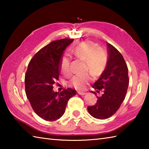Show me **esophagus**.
<instances>
[{
	"instance_id": "1",
	"label": "esophagus",
	"mask_w": 149,
	"mask_h": 149,
	"mask_svg": "<svg viewBox=\"0 0 149 149\" xmlns=\"http://www.w3.org/2000/svg\"><path fill=\"white\" fill-rule=\"evenodd\" d=\"M78 93L80 95H86V93L84 92V91H78Z\"/></svg>"
}]
</instances>
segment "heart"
Returning a JSON list of instances; mask_svg holds the SVG:
<instances>
[{
	"label": "heart",
	"mask_w": 149,
	"mask_h": 149,
	"mask_svg": "<svg viewBox=\"0 0 149 149\" xmlns=\"http://www.w3.org/2000/svg\"><path fill=\"white\" fill-rule=\"evenodd\" d=\"M72 52L77 58L85 61V69L89 70L94 76L102 74L107 63V56L105 51L91 41H84L72 49ZM60 70L65 75L70 74V59L64 56L60 62ZM91 80L88 73L75 75L69 82L70 86L78 90H84Z\"/></svg>",
	"instance_id": "1"
}]
</instances>
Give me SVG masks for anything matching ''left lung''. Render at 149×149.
<instances>
[{"mask_svg": "<svg viewBox=\"0 0 149 149\" xmlns=\"http://www.w3.org/2000/svg\"><path fill=\"white\" fill-rule=\"evenodd\" d=\"M107 63L104 71L92 87L97 92L104 93L97 97L96 104L88 106V111L93 117L104 120L115 114L125 99L129 86L128 68L122 55L111 44L107 43Z\"/></svg>", "mask_w": 149, "mask_h": 149, "instance_id": "8db88e82", "label": "left lung"}]
</instances>
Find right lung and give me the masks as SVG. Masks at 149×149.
<instances>
[{
	"label": "right lung",
	"instance_id": "right-lung-1",
	"mask_svg": "<svg viewBox=\"0 0 149 149\" xmlns=\"http://www.w3.org/2000/svg\"><path fill=\"white\" fill-rule=\"evenodd\" d=\"M74 39L54 41L40 49L30 61L25 76L28 100L34 111L46 121H55L65 113L68 100L76 95L68 88L61 92L53 90L58 80L63 53Z\"/></svg>",
	"mask_w": 149,
	"mask_h": 149
}]
</instances>
